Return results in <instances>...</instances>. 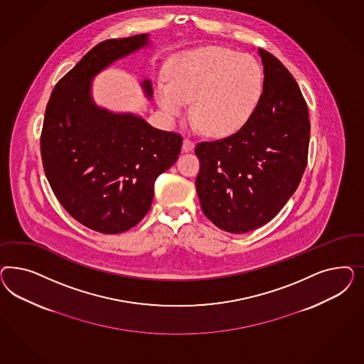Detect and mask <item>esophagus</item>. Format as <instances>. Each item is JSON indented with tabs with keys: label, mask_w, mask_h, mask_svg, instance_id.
<instances>
[{
	"label": "esophagus",
	"mask_w": 364,
	"mask_h": 364,
	"mask_svg": "<svg viewBox=\"0 0 364 364\" xmlns=\"http://www.w3.org/2000/svg\"><path fill=\"white\" fill-rule=\"evenodd\" d=\"M193 148H195V144H193L192 140H189V139H184L183 140V151L184 152H191Z\"/></svg>",
	"instance_id": "1"
}]
</instances>
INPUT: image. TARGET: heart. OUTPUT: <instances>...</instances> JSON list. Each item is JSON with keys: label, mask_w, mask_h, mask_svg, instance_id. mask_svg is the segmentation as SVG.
<instances>
[{"label": "heart", "mask_w": 364, "mask_h": 364, "mask_svg": "<svg viewBox=\"0 0 364 364\" xmlns=\"http://www.w3.org/2000/svg\"><path fill=\"white\" fill-rule=\"evenodd\" d=\"M263 75L254 57L223 48L201 49L184 55L171 84H160L157 102L175 120L192 102L191 114L210 136L239 131L262 96Z\"/></svg>", "instance_id": "heart-1"}]
</instances>
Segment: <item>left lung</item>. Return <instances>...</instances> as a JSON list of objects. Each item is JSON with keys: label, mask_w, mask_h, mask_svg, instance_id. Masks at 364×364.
Returning a JSON list of instances; mask_svg holds the SVG:
<instances>
[{"label": "left lung", "mask_w": 364, "mask_h": 364, "mask_svg": "<svg viewBox=\"0 0 364 364\" xmlns=\"http://www.w3.org/2000/svg\"><path fill=\"white\" fill-rule=\"evenodd\" d=\"M263 92L231 136L196 145L200 205L220 230L252 231L272 220L295 193L309 154V108L298 82L275 55L259 49Z\"/></svg>", "instance_id": "left-lung-1"}]
</instances>
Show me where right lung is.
Instances as JSON below:
<instances>
[{"label": "right lung", "mask_w": 364, "mask_h": 364, "mask_svg": "<svg viewBox=\"0 0 364 364\" xmlns=\"http://www.w3.org/2000/svg\"><path fill=\"white\" fill-rule=\"evenodd\" d=\"M148 45V33L96 45L55 84L45 110L46 178L66 212L101 233H122L143 220L154 180L176 163L183 144L177 133L156 129L134 113L101 108L92 99L96 75ZM141 88L152 99L149 78Z\"/></svg>", "instance_id": "add662e5"}]
</instances>
